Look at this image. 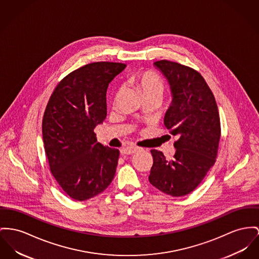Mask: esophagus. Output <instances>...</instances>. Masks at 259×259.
<instances>
[{
	"mask_svg": "<svg viewBox=\"0 0 259 259\" xmlns=\"http://www.w3.org/2000/svg\"><path fill=\"white\" fill-rule=\"evenodd\" d=\"M138 150H139V148H138V147L130 146V147L122 148L121 150V152L122 155H133V154H135L136 152H138Z\"/></svg>",
	"mask_w": 259,
	"mask_h": 259,
	"instance_id": "34e87169",
	"label": "esophagus"
}]
</instances>
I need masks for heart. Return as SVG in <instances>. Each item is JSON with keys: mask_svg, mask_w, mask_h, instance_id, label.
<instances>
[{"mask_svg": "<svg viewBox=\"0 0 259 259\" xmlns=\"http://www.w3.org/2000/svg\"><path fill=\"white\" fill-rule=\"evenodd\" d=\"M130 83L136 87L143 98H156L160 100L165 91L164 80L152 70H139L128 78Z\"/></svg>", "mask_w": 259, "mask_h": 259, "instance_id": "1", "label": "heart"}]
</instances>
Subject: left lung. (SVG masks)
<instances>
[{
	"mask_svg": "<svg viewBox=\"0 0 259 259\" xmlns=\"http://www.w3.org/2000/svg\"><path fill=\"white\" fill-rule=\"evenodd\" d=\"M169 81L171 106L164 123L176 138L171 160L151 150L150 184L175 197L195 190L215 164L221 137L218 107L205 79L195 69L167 60L154 63Z\"/></svg>",
	"mask_w": 259,
	"mask_h": 259,
	"instance_id": "8db88e82",
	"label": "left lung"
}]
</instances>
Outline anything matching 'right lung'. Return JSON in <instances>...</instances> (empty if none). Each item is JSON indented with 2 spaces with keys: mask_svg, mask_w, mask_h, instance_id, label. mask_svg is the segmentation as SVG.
Listing matches in <instances>:
<instances>
[{
  "mask_svg": "<svg viewBox=\"0 0 259 259\" xmlns=\"http://www.w3.org/2000/svg\"><path fill=\"white\" fill-rule=\"evenodd\" d=\"M124 64L96 62L71 71L53 91L42 134L50 171L63 190L83 201L112 183L120 151L97 142L94 128L107 116L109 83Z\"/></svg>",
  "mask_w": 259,
  "mask_h": 259,
  "instance_id": "obj_1",
  "label": "right lung"
}]
</instances>
